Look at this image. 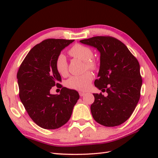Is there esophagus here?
<instances>
[{
	"label": "esophagus",
	"mask_w": 158,
	"mask_h": 158,
	"mask_svg": "<svg viewBox=\"0 0 158 158\" xmlns=\"http://www.w3.org/2000/svg\"><path fill=\"white\" fill-rule=\"evenodd\" d=\"M85 94V93H84V92H79V95H80V96H83Z\"/></svg>",
	"instance_id": "esophagus-1"
}]
</instances>
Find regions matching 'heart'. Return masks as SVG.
<instances>
[{
  "mask_svg": "<svg viewBox=\"0 0 158 158\" xmlns=\"http://www.w3.org/2000/svg\"><path fill=\"white\" fill-rule=\"evenodd\" d=\"M69 53L74 58L79 59L85 62V64L88 69H93L94 67L92 60L93 59V52L89 48L81 45H75L69 50ZM56 68L57 71L61 75H65L68 70V63L65 55L60 54L56 58ZM93 79L92 75L89 72H87L83 75H75L67 80L66 85L70 88L74 89L85 91L89 88L90 82Z\"/></svg>",
  "mask_w": 158,
  "mask_h": 158,
  "instance_id": "heart-1",
  "label": "heart"
}]
</instances>
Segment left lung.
<instances>
[{"instance_id":"obj_1","label":"left lung","mask_w":158,"mask_h":158,"mask_svg":"<svg viewBox=\"0 0 158 158\" xmlns=\"http://www.w3.org/2000/svg\"><path fill=\"white\" fill-rule=\"evenodd\" d=\"M80 43L96 48L100 53L98 79L94 85L108 95L93 94L90 109L96 122L113 127L132 115L140 98L142 78L138 60L127 47L113 37L94 36Z\"/></svg>"}]
</instances>
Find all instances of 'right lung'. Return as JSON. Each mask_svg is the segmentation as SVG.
<instances>
[{
  "mask_svg": "<svg viewBox=\"0 0 158 158\" xmlns=\"http://www.w3.org/2000/svg\"><path fill=\"white\" fill-rule=\"evenodd\" d=\"M73 41L51 39L36 45L17 74L21 102L33 122L44 129H57L64 125L79 98L76 90L65 87L58 95L50 93L52 87L62 81L56 68L57 57Z\"/></svg>",
  "mask_w": 158,
  "mask_h": 158,
  "instance_id": "1",
  "label": "right lung"
}]
</instances>
